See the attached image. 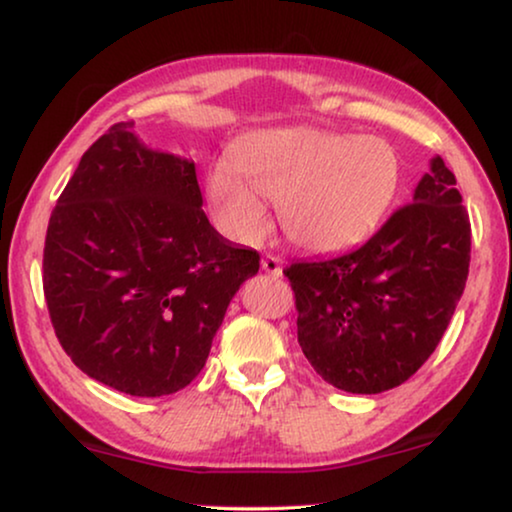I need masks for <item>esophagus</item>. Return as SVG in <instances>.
I'll use <instances>...</instances> for the list:
<instances>
[{
    "instance_id": "obj_1",
    "label": "esophagus",
    "mask_w": 512,
    "mask_h": 512,
    "mask_svg": "<svg viewBox=\"0 0 512 512\" xmlns=\"http://www.w3.org/2000/svg\"><path fill=\"white\" fill-rule=\"evenodd\" d=\"M261 268L268 272V275H272V277H282V261H279L277 256H272V254L263 256Z\"/></svg>"
}]
</instances>
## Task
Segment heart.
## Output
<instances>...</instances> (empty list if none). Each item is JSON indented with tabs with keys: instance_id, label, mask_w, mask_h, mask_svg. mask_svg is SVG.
<instances>
[{
	"instance_id": "1",
	"label": "heart",
	"mask_w": 512,
	"mask_h": 512,
	"mask_svg": "<svg viewBox=\"0 0 512 512\" xmlns=\"http://www.w3.org/2000/svg\"><path fill=\"white\" fill-rule=\"evenodd\" d=\"M401 177V158L384 139L279 128L240 139L230 165L209 172L207 198L219 226L235 240H261L268 200L293 244L333 254L380 226Z\"/></svg>"
}]
</instances>
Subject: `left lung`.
I'll use <instances>...</instances> for the list:
<instances>
[{
	"mask_svg": "<svg viewBox=\"0 0 512 512\" xmlns=\"http://www.w3.org/2000/svg\"><path fill=\"white\" fill-rule=\"evenodd\" d=\"M468 263L471 221L457 179L436 156L410 205L363 247L284 270L307 361L349 394H382L403 384L443 338Z\"/></svg>",
	"mask_w": 512,
	"mask_h": 512,
	"instance_id": "left-lung-1",
	"label": "left lung"
}]
</instances>
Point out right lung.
I'll return each instance as SVG.
<instances>
[{"label":"right lung","mask_w":512,"mask_h":512,"mask_svg":"<svg viewBox=\"0 0 512 512\" xmlns=\"http://www.w3.org/2000/svg\"><path fill=\"white\" fill-rule=\"evenodd\" d=\"M132 128H109L67 181L46 230L44 293L83 373L156 398L195 380L261 256L209 223L193 160Z\"/></svg>","instance_id":"obj_1"}]
</instances>
